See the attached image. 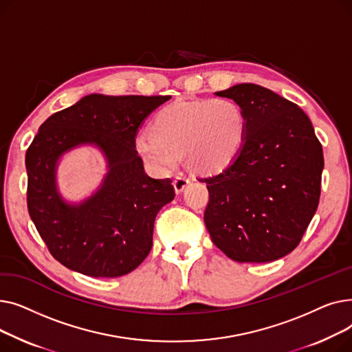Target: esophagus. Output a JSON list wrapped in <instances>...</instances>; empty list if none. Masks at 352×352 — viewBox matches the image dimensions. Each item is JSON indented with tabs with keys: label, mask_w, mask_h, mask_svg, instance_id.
<instances>
[{
	"label": "esophagus",
	"mask_w": 352,
	"mask_h": 352,
	"mask_svg": "<svg viewBox=\"0 0 352 352\" xmlns=\"http://www.w3.org/2000/svg\"><path fill=\"white\" fill-rule=\"evenodd\" d=\"M174 188H175V192L177 194H181L184 191V188H186L188 184H190V178L186 177V175H179L174 179Z\"/></svg>",
	"instance_id": "esophagus-1"
}]
</instances>
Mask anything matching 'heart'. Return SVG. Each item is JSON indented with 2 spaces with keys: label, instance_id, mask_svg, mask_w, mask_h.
Segmentation results:
<instances>
[{
  "label": "heart",
  "instance_id": "b5f03b06",
  "mask_svg": "<svg viewBox=\"0 0 352 352\" xmlns=\"http://www.w3.org/2000/svg\"><path fill=\"white\" fill-rule=\"evenodd\" d=\"M245 116L230 98L178 100L162 107L151 134L135 138V150L153 171L168 175L182 157L191 170L214 175L236 160L245 141Z\"/></svg>",
  "mask_w": 352,
  "mask_h": 352
}]
</instances>
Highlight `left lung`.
Wrapping results in <instances>:
<instances>
[{"label":"left lung","mask_w":352,"mask_h":352,"mask_svg":"<svg viewBox=\"0 0 352 352\" xmlns=\"http://www.w3.org/2000/svg\"><path fill=\"white\" fill-rule=\"evenodd\" d=\"M245 116V141L223 173L204 178V223L212 243L238 263H271L289 254L317 211L322 146L304 111L256 84L215 92Z\"/></svg>","instance_id":"obj_1"}]
</instances>
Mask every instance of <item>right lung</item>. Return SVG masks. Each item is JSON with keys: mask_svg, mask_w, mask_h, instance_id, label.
<instances>
[{"mask_svg": "<svg viewBox=\"0 0 352 352\" xmlns=\"http://www.w3.org/2000/svg\"><path fill=\"white\" fill-rule=\"evenodd\" d=\"M170 98L89 94L40 126L25 154L28 212L64 267L116 278L150 254L155 217L175 191L170 178L145 174L135 137L144 120ZM85 144L103 154L107 174L89 197L69 203L58 190L56 168L64 153Z\"/></svg>", "mask_w": 352, "mask_h": 352, "instance_id": "right-lung-1", "label": "right lung"}]
</instances>
